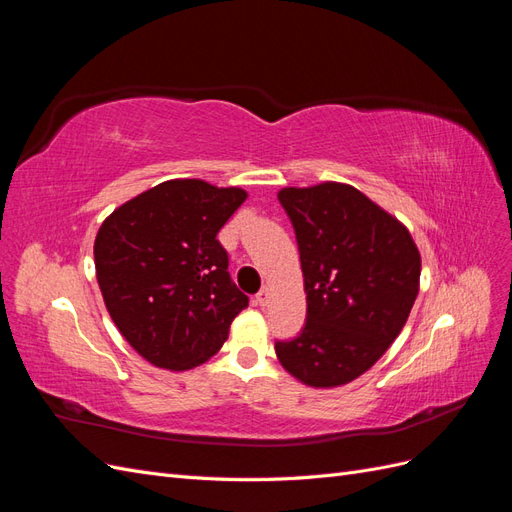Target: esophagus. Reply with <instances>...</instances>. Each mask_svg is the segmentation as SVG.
<instances>
[{
  "mask_svg": "<svg viewBox=\"0 0 512 512\" xmlns=\"http://www.w3.org/2000/svg\"><path fill=\"white\" fill-rule=\"evenodd\" d=\"M256 303H258L260 307H265V305L269 303V288H267V286L256 294Z\"/></svg>",
  "mask_w": 512,
  "mask_h": 512,
  "instance_id": "34e87169",
  "label": "esophagus"
}]
</instances>
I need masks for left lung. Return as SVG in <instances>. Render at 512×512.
Wrapping results in <instances>:
<instances>
[{
    "mask_svg": "<svg viewBox=\"0 0 512 512\" xmlns=\"http://www.w3.org/2000/svg\"><path fill=\"white\" fill-rule=\"evenodd\" d=\"M297 235L307 322L277 342L282 367L314 389L344 386L404 329L421 282V254L395 215L348 183L277 192Z\"/></svg>",
    "mask_w": 512,
    "mask_h": 512,
    "instance_id": "1",
    "label": "left lung"
}]
</instances>
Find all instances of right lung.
<instances>
[{
  "label": "right lung",
  "instance_id": "right-lung-1",
  "mask_svg": "<svg viewBox=\"0 0 512 512\" xmlns=\"http://www.w3.org/2000/svg\"><path fill=\"white\" fill-rule=\"evenodd\" d=\"M245 198L241 188L170 179L102 222L94 260L104 305L151 365L170 371L203 365L247 307L215 239Z\"/></svg>",
  "mask_w": 512,
  "mask_h": 512
}]
</instances>
